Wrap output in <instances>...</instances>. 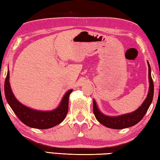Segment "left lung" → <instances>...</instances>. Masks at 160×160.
Here are the masks:
<instances>
[{
    "label": "left lung",
    "mask_w": 160,
    "mask_h": 160,
    "mask_svg": "<svg viewBox=\"0 0 160 160\" xmlns=\"http://www.w3.org/2000/svg\"><path fill=\"white\" fill-rule=\"evenodd\" d=\"M148 64V75H149V92L148 96L143 102L141 106L135 112L126 113L117 116H109L104 115L99 110L95 100H93V112L97 120L102 125L105 126L107 128L113 129H123L128 128L132 126H135L144 117L146 112L150 107L152 102L154 95V84L151 76V68L150 66Z\"/></svg>",
    "instance_id": "left-lung-1"
}]
</instances>
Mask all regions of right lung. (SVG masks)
<instances>
[{"mask_svg":"<svg viewBox=\"0 0 160 160\" xmlns=\"http://www.w3.org/2000/svg\"><path fill=\"white\" fill-rule=\"evenodd\" d=\"M10 72L8 71L5 80V98L15 115L26 126L38 129H47L61 123L68 111V99L72 90L68 91L56 109L52 111H38L25 106L15 98L9 82Z\"/></svg>","mask_w":160,"mask_h":160,"instance_id":"right-lung-1","label":"right lung"}]
</instances>
